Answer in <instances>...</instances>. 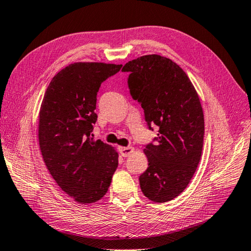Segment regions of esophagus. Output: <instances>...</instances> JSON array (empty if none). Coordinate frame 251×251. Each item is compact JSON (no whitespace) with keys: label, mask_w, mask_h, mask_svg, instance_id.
Segmentation results:
<instances>
[{"label":"esophagus","mask_w":251,"mask_h":251,"mask_svg":"<svg viewBox=\"0 0 251 251\" xmlns=\"http://www.w3.org/2000/svg\"><path fill=\"white\" fill-rule=\"evenodd\" d=\"M120 152L122 156H124V158H127V156H129L132 152H134V148L132 147H124V148H121Z\"/></svg>","instance_id":"1"}]
</instances>
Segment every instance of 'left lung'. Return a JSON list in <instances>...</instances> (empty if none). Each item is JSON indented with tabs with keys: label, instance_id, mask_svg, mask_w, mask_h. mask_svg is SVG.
<instances>
[{
	"label": "left lung",
	"instance_id": "left-lung-1",
	"mask_svg": "<svg viewBox=\"0 0 251 251\" xmlns=\"http://www.w3.org/2000/svg\"><path fill=\"white\" fill-rule=\"evenodd\" d=\"M122 72L130 96L145 111L158 137L146 146L148 169L139 176L142 193L154 202L177 197L193 178L203 147L204 119L188 76L168 57L151 54L126 63Z\"/></svg>",
	"mask_w": 251,
	"mask_h": 251
}]
</instances>
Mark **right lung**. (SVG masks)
Instances as JSON below:
<instances>
[{
	"label": "right lung",
	"instance_id": "add662e5",
	"mask_svg": "<svg viewBox=\"0 0 251 251\" xmlns=\"http://www.w3.org/2000/svg\"><path fill=\"white\" fill-rule=\"evenodd\" d=\"M122 65L74 63L52 78L39 114V145L54 180L79 203L100 200L119 165L111 146L93 140L97 95Z\"/></svg>",
	"mask_w": 251,
	"mask_h": 251
}]
</instances>
